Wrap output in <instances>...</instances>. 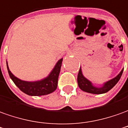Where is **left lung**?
I'll list each match as a JSON object with an SVG mask.
<instances>
[{
	"mask_svg": "<svg viewBox=\"0 0 128 128\" xmlns=\"http://www.w3.org/2000/svg\"><path fill=\"white\" fill-rule=\"evenodd\" d=\"M123 71V68L115 78H112V80H110L109 81L106 82H104L101 86H98H98H95L93 85L92 82L89 81L88 79H86L85 77L83 76L82 69H81V67H80L79 73H78V86L81 90H82L83 92L90 93V94H102L107 93L116 84V83L118 82V80H120V77L122 76Z\"/></svg>",
	"mask_w": 128,
	"mask_h": 128,
	"instance_id": "8db88e82",
	"label": "left lung"
}]
</instances>
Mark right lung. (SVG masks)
Masks as SVG:
<instances>
[{"label": "right lung", "mask_w": 128, "mask_h": 128, "mask_svg": "<svg viewBox=\"0 0 128 128\" xmlns=\"http://www.w3.org/2000/svg\"><path fill=\"white\" fill-rule=\"evenodd\" d=\"M62 60L63 58L58 60L53 69L46 78L40 80L32 81V82L21 80L16 76H14L9 68L8 62H7V68L10 78L12 80L14 84L17 86L21 92L26 94L27 95L32 96H44L51 94L56 90L58 87V77L61 69Z\"/></svg>", "instance_id": "add662e5"}]
</instances>
